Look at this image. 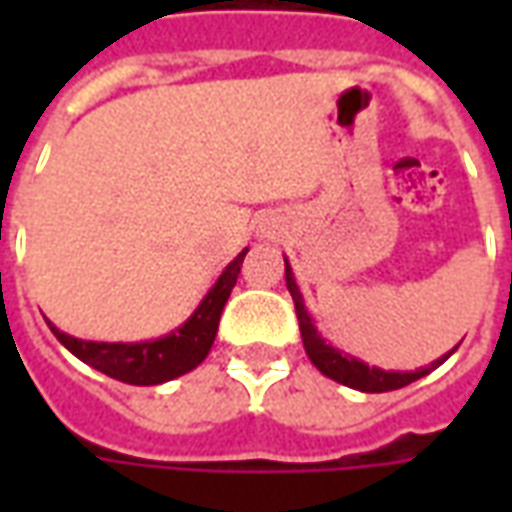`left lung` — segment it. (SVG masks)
Instances as JSON below:
<instances>
[{"label":"left lung","mask_w":512,"mask_h":512,"mask_svg":"<svg viewBox=\"0 0 512 512\" xmlns=\"http://www.w3.org/2000/svg\"><path fill=\"white\" fill-rule=\"evenodd\" d=\"M285 282H288L290 296H293V304H296V315H299V329L301 340H304V351L310 356V362L323 376H329L332 381L343 386H351V389H359V392H392V389H400V386H408L417 378L428 376L430 370H436L441 362H447V356L458 348H452L450 354L439 356L436 362H430L428 367H419L414 373H400V370H381V367H370L362 359L345 354L340 348H334L321 337V332L315 329V321L312 315L304 307V299H301V290L296 285V277H293V268H290L288 257H285Z\"/></svg>","instance_id":"obj_1"}]
</instances>
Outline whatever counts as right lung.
I'll use <instances>...</instances> for the list:
<instances>
[{
	"label": "right lung",
	"mask_w": 512,
	"mask_h": 512,
	"mask_svg": "<svg viewBox=\"0 0 512 512\" xmlns=\"http://www.w3.org/2000/svg\"><path fill=\"white\" fill-rule=\"evenodd\" d=\"M246 252L249 249H244L233 263H227L219 279L213 282V288L200 301V307L191 312L175 332L164 337L145 340V343H95V340H79V337L60 332L51 321L49 329L76 359L101 370L104 376L134 386H156L172 381L194 370L211 351L216 332H219V318L230 299V290L235 288V279L241 274Z\"/></svg>",
	"instance_id": "obj_1"
}]
</instances>
